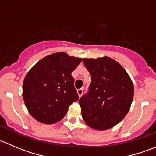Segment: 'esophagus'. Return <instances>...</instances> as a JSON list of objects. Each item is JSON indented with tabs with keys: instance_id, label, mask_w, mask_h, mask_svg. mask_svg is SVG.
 <instances>
[{
	"instance_id": "1",
	"label": "esophagus",
	"mask_w": 156,
	"mask_h": 156,
	"mask_svg": "<svg viewBox=\"0 0 156 156\" xmlns=\"http://www.w3.org/2000/svg\"><path fill=\"white\" fill-rule=\"evenodd\" d=\"M77 93H78L79 97H81V95L83 94V89H78V90H77Z\"/></svg>"
}]
</instances>
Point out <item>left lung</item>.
<instances>
[{
	"label": "left lung",
	"mask_w": 156,
	"mask_h": 156,
	"mask_svg": "<svg viewBox=\"0 0 156 156\" xmlns=\"http://www.w3.org/2000/svg\"><path fill=\"white\" fill-rule=\"evenodd\" d=\"M91 75L87 94L80 98L81 115L88 126L108 130L119 124L133 101V84L125 69L108 56L83 59Z\"/></svg>",
	"instance_id": "8db88e82"
}]
</instances>
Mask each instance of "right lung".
Segmentation results:
<instances>
[{
    "label": "right lung",
    "mask_w": 156,
    "mask_h": 156,
    "mask_svg": "<svg viewBox=\"0 0 156 156\" xmlns=\"http://www.w3.org/2000/svg\"><path fill=\"white\" fill-rule=\"evenodd\" d=\"M82 61L63 52L45 56L26 74L23 96L28 111L41 123L54 124L78 100L72 72Z\"/></svg>",
    "instance_id": "add662e5"
}]
</instances>
